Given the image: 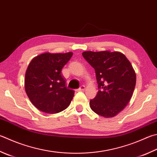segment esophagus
<instances>
[{"mask_svg":"<svg viewBox=\"0 0 157 157\" xmlns=\"http://www.w3.org/2000/svg\"><path fill=\"white\" fill-rule=\"evenodd\" d=\"M85 87L84 86V85H81V87H80L78 90H77V91H84L85 90Z\"/></svg>","mask_w":157,"mask_h":157,"instance_id":"34e87169","label":"esophagus"}]
</instances>
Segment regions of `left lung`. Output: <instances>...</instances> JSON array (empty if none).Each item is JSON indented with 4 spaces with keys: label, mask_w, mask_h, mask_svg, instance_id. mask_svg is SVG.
Masks as SVG:
<instances>
[{
    "label": "left lung",
    "mask_w": 157,
    "mask_h": 157,
    "mask_svg": "<svg viewBox=\"0 0 157 157\" xmlns=\"http://www.w3.org/2000/svg\"><path fill=\"white\" fill-rule=\"evenodd\" d=\"M82 55L95 70L99 90L90 100L91 110L105 117L115 116L128 105L135 90L136 75L131 62L117 51H85Z\"/></svg>",
    "instance_id": "obj_1"
}]
</instances>
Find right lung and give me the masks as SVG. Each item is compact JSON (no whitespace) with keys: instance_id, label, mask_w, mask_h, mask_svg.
Returning a JSON list of instances; mask_svg holds the SVG:
<instances>
[{"instance_id":"1","label":"right lung","mask_w":157,"mask_h":157,"mask_svg":"<svg viewBox=\"0 0 157 157\" xmlns=\"http://www.w3.org/2000/svg\"><path fill=\"white\" fill-rule=\"evenodd\" d=\"M72 52H46L34 57L26 69L25 89L35 107L46 113H57L70 104L74 91L66 87L61 70L70 59Z\"/></svg>"}]
</instances>
